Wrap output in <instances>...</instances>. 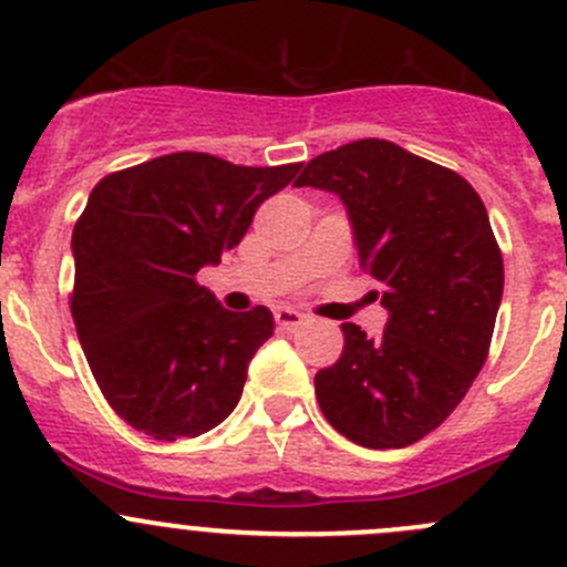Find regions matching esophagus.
Wrapping results in <instances>:
<instances>
[{
  "label": "esophagus",
  "instance_id": "1",
  "mask_svg": "<svg viewBox=\"0 0 567 567\" xmlns=\"http://www.w3.org/2000/svg\"><path fill=\"white\" fill-rule=\"evenodd\" d=\"M306 322V313L295 311V308H278L276 311V324L281 330H297Z\"/></svg>",
  "mask_w": 567,
  "mask_h": 567
}]
</instances>
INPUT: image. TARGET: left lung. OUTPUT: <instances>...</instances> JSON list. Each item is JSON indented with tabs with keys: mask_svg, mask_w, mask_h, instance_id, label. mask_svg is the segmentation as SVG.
<instances>
[{
	"mask_svg": "<svg viewBox=\"0 0 567 567\" xmlns=\"http://www.w3.org/2000/svg\"><path fill=\"white\" fill-rule=\"evenodd\" d=\"M297 187L347 206L363 272L389 308L383 336L344 322V350L313 378L330 427L402 450L461 405L491 350L504 261L476 189L450 167L367 137L313 156Z\"/></svg>",
	"mask_w": 567,
	"mask_h": 567,
	"instance_id": "1",
	"label": "left lung"
}]
</instances>
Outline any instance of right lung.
<instances>
[{
  "label": "right lung",
  "instance_id": "1",
  "mask_svg": "<svg viewBox=\"0 0 567 567\" xmlns=\"http://www.w3.org/2000/svg\"><path fill=\"white\" fill-rule=\"evenodd\" d=\"M300 167L178 151L93 187L71 239V313L101 394L134 430L195 439L237 408L276 322L265 306L226 311L195 276L243 243Z\"/></svg>",
  "mask_w": 567,
  "mask_h": 567
}]
</instances>
